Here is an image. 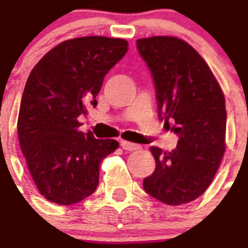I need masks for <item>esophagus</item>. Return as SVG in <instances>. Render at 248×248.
Listing matches in <instances>:
<instances>
[{"instance_id": "esophagus-1", "label": "esophagus", "mask_w": 248, "mask_h": 248, "mask_svg": "<svg viewBox=\"0 0 248 248\" xmlns=\"http://www.w3.org/2000/svg\"><path fill=\"white\" fill-rule=\"evenodd\" d=\"M120 145H122L123 150H125V151H136L141 149V146L137 145V143H132V142H128V141H122Z\"/></svg>"}]
</instances>
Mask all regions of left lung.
<instances>
[{
    "label": "left lung",
    "mask_w": 248,
    "mask_h": 248,
    "mask_svg": "<svg viewBox=\"0 0 248 248\" xmlns=\"http://www.w3.org/2000/svg\"><path fill=\"white\" fill-rule=\"evenodd\" d=\"M141 58L153 76L158 116L173 122L176 149L150 147L154 173L143 180L151 197L170 206L202 195L214 180L225 151V98L204 59L177 37L137 40Z\"/></svg>",
    "instance_id": "8db88e82"
}]
</instances>
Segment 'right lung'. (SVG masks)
<instances>
[{
    "label": "right lung",
    "instance_id": "1",
    "mask_svg": "<svg viewBox=\"0 0 248 248\" xmlns=\"http://www.w3.org/2000/svg\"><path fill=\"white\" fill-rule=\"evenodd\" d=\"M126 51L128 42L122 38L67 40L31 72L19 110V143L31 176L47 201L70 206L97 189L99 164L119 142L80 132L78 118L89 106H97L103 78Z\"/></svg>",
    "mask_w": 248,
    "mask_h": 248
}]
</instances>
